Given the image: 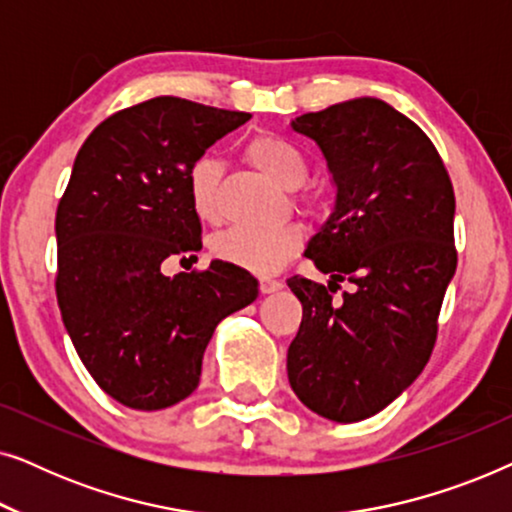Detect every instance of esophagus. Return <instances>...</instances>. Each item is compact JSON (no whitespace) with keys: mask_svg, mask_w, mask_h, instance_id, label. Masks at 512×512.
<instances>
[{"mask_svg":"<svg viewBox=\"0 0 512 512\" xmlns=\"http://www.w3.org/2000/svg\"><path fill=\"white\" fill-rule=\"evenodd\" d=\"M282 282H279V279H272V277H263L261 282H258V289H261V293H275V291H279L282 289Z\"/></svg>","mask_w":512,"mask_h":512,"instance_id":"1","label":"esophagus"}]
</instances>
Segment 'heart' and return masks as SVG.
I'll use <instances>...</instances> for the list:
<instances>
[{
  "mask_svg": "<svg viewBox=\"0 0 512 512\" xmlns=\"http://www.w3.org/2000/svg\"><path fill=\"white\" fill-rule=\"evenodd\" d=\"M247 158L263 177L282 188H298L307 179V160L303 151L286 137L258 135L247 144ZM219 160L202 156L188 170V200L198 219L219 221ZM303 244V233L296 226L249 228L235 226L214 237L216 258L240 265L244 270L270 275L277 272Z\"/></svg>",
  "mask_w": 512,
  "mask_h": 512,
  "instance_id": "1",
  "label": "heart"
}]
</instances>
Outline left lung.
<instances>
[{
	"instance_id": "obj_1",
	"label": "left lung",
	"mask_w": 512,
	"mask_h": 512,
	"mask_svg": "<svg viewBox=\"0 0 512 512\" xmlns=\"http://www.w3.org/2000/svg\"><path fill=\"white\" fill-rule=\"evenodd\" d=\"M291 128L319 144L338 193L305 249L331 282H286L303 303L286 370L312 412L361 422L417 380L436 345L457 270L454 188L424 130L375 97L303 114ZM345 278L355 289L333 299Z\"/></svg>"
}]
</instances>
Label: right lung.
Wrapping results in <instances>:
<instances>
[{"instance_id": "add662e5", "label": "right lung", "mask_w": 512, "mask_h": 512, "mask_svg": "<svg viewBox=\"0 0 512 512\" xmlns=\"http://www.w3.org/2000/svg\"><path fill=\"white\" fill-rule=\"evenodd\" d=\"M249 118L153 97L102 121L76 153L55 214V293L83 366L132 410L191 396L214 328L258 296L256 279L226 261L174 277L160 270L202 247L188 170Z\"/></svg>"}]
</instances>
